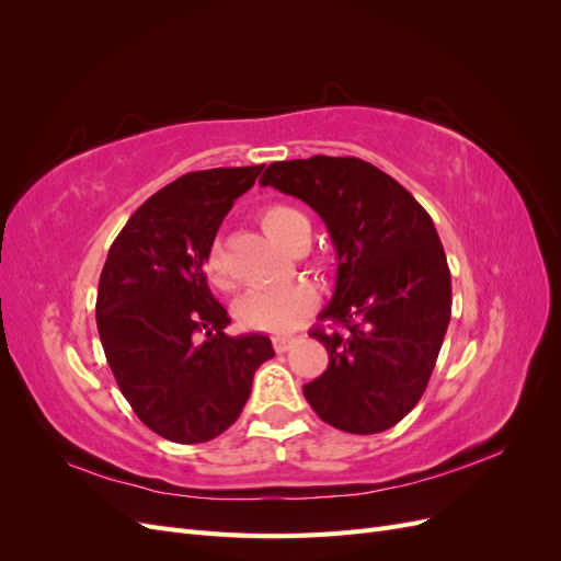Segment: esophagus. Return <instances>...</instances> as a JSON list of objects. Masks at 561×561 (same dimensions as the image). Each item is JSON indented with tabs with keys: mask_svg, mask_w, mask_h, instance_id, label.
I'll return each instance as SVG.
<instances>
[{
	"mask_svg": "<svg viewBox=\"0 0 561 561\" xmlns=\"http://www.w3.org/2000/svg\"><path fill=\"white\" fill-rule=\"evenodd\" d=\"M295 344H297V336H283V334L274 336V348H276L278 353L290 351Z\"/></svg>",
	"mask_w": 561,
	"mask_h": 561,
	"instance_id": "obj_1",
	"label": "esophagus"
}]
</instances>
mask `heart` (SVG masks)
I'll return each mask as SVG.
<instances>
[{"label": "heart", "mask_w": 561, "mask_h": 561, "mask_svg": "<svg viewBox=\"0 0 561 561\" xmlns=\"http://www.w3.org/2000/svg\"><path fill=\"white\" fill-rule=\"evenodd\" d=\"M260 225L271 241L285 248L287 252L307 250L311 227L299 210L290 206H266L260 213ZM206 276L213 285L227 287L229 276L225 268L222 252L213 248L206 257ZM318 295L307 283H293L283 287H268V290H254L245 295L239 304V318L245 328L268 334H290L299 328V322L311 316L316 309Z\"/></svg>", "instance_id": "b5f03b06"}]
</instances>
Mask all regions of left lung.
Here are the masks:
<instances>
[{
  "mask_svg": "<svg viewBox=\"0 0 561 561\" xmlns=\"http://www.w3.org/2000/svg\"><path fill=\"white\" fill-rule=\"evenodd\" d=\"M260 184L311 206L336 250L334 295L320 318L344 332L311 330L330 363L304 398L339 431L393 428L426 390L451 318V276L431 215L353 157L276 161Z\"/></svg>",
  "mask_w": 561,
  "mask_h": 561,
  "instance_id": "obj_1",
  "label": "left lung"
}]
</instances>
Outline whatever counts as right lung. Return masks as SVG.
Here are the masks:
<instances>
[{"instance_id":"add662e5","label":"right lung","mask_w":561,"mask_h":561,"mask_svg":"<svg viewBox=\"0 0 561 561\" xmlns=\"http://www.w3.org/2000/svg\"><path fill=\"white\" fill-rule=\"evenodd\" d=\"M262 168H210L163 186L133 213L100 274L98 334L118 390L178 445L225 433L274 358L266 334L225 332L227 309L203 274L219 225Z\"/></svg>"}]
</instances>
